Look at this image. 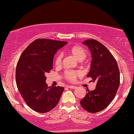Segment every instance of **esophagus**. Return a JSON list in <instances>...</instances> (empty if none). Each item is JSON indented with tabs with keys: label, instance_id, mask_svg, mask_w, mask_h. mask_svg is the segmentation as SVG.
<instances>
[{
	"label": "esophagus",
	"instance_id": "1",
	"mask_svg": "<svg viewBox=\"0 0 134 134\" xmlns=\"http://www.w3.org/2000/svg\"><path fill=\"white\" fill-rule=\"evenodd\" d=\"M67 87H69V89H76V86H72V85H71V86H68Z\"/></svg>",
	"mask_w": 134,
	"mask_h": 134
}]
</instances>
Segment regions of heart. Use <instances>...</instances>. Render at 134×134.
I'll return each instance as SVG.
<instances>
[{
    "label": "heart",
    "mask_w": 134,
    "mask_h": 134,
    "mask_svg": "<svg viewBox=\"0 0 134 134\" xmlns=\"http://www.w3.org/2000/svg\"><path fill=\"white\" fill-rule=\"evenodd\" d=\"M69 53L73 56L74 58L78 61H81V62L86 59L87 57V51L83 47L79 46V45H75L71 47L69 49ZM63 61V55L62 54H58L56 55L55 60H54V64L55 67H59L62 65ZM81 76V73L79 71H73V70H67L64 74V77L65 80L72 82L75 81L77 78Z\"/></svg>",
    "instance_id": "heart-1"
}]
</instances>
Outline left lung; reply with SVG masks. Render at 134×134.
Here are the masks:
<instances>
[{"label": "left lung", "instance_id": "1", "mask_svg": "<svg viewBox=\"0 0 134 134\" xmlns=\"http://www.w3.org/2000/svg\"><path fill=\"white\" fill-rule=\"evenodd\" d=\"M89 48L92 60L87 77L96 81V89H87L85 97L80 100L84 109L96 113L109 105L115 98L120 84V72L114 57L106 47L93 39L83 42Z\"/></svg>", "mask_w": 134, "mask_h": 134}]
</instances>
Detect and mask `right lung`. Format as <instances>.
Instances as JSON below:
<instances>
[{
  "mask_svg": "<svg viewBox=\"0 0 134 134\" xmlns=\"http://www.w3.org/2000/svg\"><path fill=\"white\" fill-rule=\"evenodd\" d=\"M66 41L37 39L31 42L20 56L16 69V82L26 105L39 113H46L57 105L64 87H48L47 72L53 69V58Z\"/></svg>",
  "mask_w": 134,
  "mask_h": 134,
  "instance_id": "add662e5",
  "label": "right lung"
}]
</instances>
